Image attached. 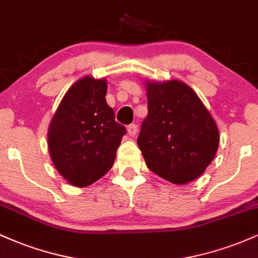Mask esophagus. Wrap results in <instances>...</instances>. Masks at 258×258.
Here are the masks:
<instances>
[{
  "instance_id": "obj_1",
  "label": "esophagus",
  "mask_w": 258,
  "mask_h": 258,
  "mask_svg": "<svg viewBox=\"0 0 258 258\" xmlns=\"http://www.w3.org/2000/svg\"><path fill=\"white\" fill-rule=\"evenodd\" d=\"M137 131H138V126L136 125V123H132V125L127 127V133H128V136H131V137H135Z\"/></svg>"
}]
</instances>
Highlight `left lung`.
<instances>
[{"mask_svg":"<svg viewBox=\"0 0 258 258\" xmlns=\"http://www.w3.org/2000/svg\"><path fill=\"white\" fill-rule=\"evenodd\" d=\"M146 91L148 115L137 144L147 166L173 184L197 179L217 153V123L193 88L179 80H147Z\"/></svg>","mask_w":258,"mask_h":258,"instance_id":"1","label":"left lung"}]
</instances>
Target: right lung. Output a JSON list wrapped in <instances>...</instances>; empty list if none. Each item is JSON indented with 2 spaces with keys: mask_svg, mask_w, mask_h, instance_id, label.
<instances>
[{
  "mask_svg": "<svg viewBox=\"0 0 258 258\" xmlns=\"http://www.w3.org/2000/svg\"><path fill=\"white\" fill-rule=\"evenodd\" d=\"M106 80H78L59 103L48 126V152L68 183L78 188L102 178L114 165L126 128L105 100Z\"/></svg>",
  "mask_w": 258,
  "mask_h": 258,
  "instance_id": "right-lung-1",
  "label": "right lung"
}]
</instances>
